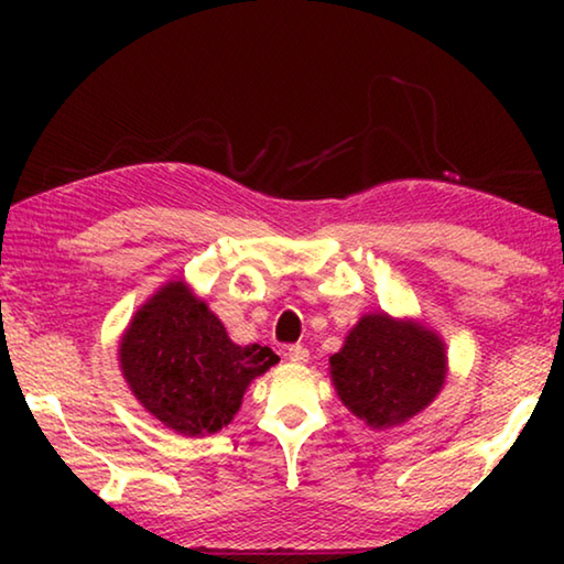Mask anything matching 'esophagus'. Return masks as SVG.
I'll use <instances>...</instances> for the list:
<instances>
[{"instance_id": "34e87169", "label": "esophagus", "mask_w": 564, "mask_h": 564, "mask_svg": "<svg viewBox=\"0 0 564 564\" xmlns=\"http://www.w3.org/2000/svg\"><path fill=\"white\" fill-rule=\"evenodd\" d=\"M308 356H311V352L305 346H291L289 348V360L299 362V366H301V362H308Z\"/></svg>"}]
</instances>
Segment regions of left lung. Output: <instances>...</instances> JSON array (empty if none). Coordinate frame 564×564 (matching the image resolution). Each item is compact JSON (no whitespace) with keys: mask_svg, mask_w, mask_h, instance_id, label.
I'll list each match as a JSON object with an SVG mask.
<instances>
[{"mask_svg":"<svg viewBox=\"0 0 564 564\" xmlns=\"http://www.w3.org/2000/svg\"><path fill=\"white\" fill-rule=\"evenodd\" d=\"M328 373L340 403L366 425L386 431L423 413L441 393L447 348L425 323L376 311L348 330Z\"/></svg>","mask_w":564,"mask_h":564,"instance_id":"obj_1","label":"left lung"}]
</instances>
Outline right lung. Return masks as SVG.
Masks as SVG:
<instances>
[{
  "label": "right lung",
  "instance_id": "right-lung-1",
  "mask_svg": "<svg viewBox=\"0 0 564 564\" xmlns=\"http://www.w3.org/2000/svg\"><path fill=\"white\" fill-rule=\"evenodd\" d=\"M279 362L271 348L238 346L184 279L139 305L119 340V368L133 398L171 431L214 435L231 423L246 388Z\"/></svg>",
  "mask_w": 564,
  "mask_h": 564
}]
</instances>
